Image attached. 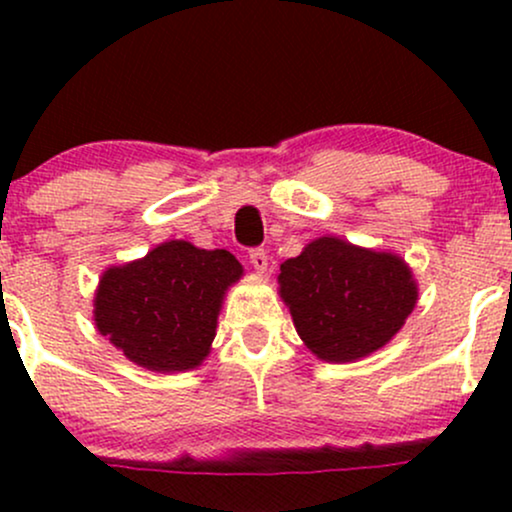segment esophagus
<instances>
[{"instance_id": "1", "label": "esophagus", "mask_w": 512, "mask_h": 512, "mask_svg": "<svg viewBox=\"0 0 512 512\" xmlns=\"http://www.w3.org/2000/svg\"><path fill=\"white\" fill-rule=\"evenodd\" d=\"M250 264H252V269H255L257 274L267 272V267H269L267 252H264V250H252L250 252Z\"/></svg>"}]
</instances>
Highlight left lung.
I'll use <instances>...</instances> for the list:
<instances>
[{
	"mask_svg": "<svg viewBox=\"0 0 512 512\" xmlns=\"http://www.w3.org/2000/svg\"><path fill=\"white\" fill-rule=\"evenodd\" d=\"M279 296L320 361L354 363L392 342L419 301V286L395 252L322 236L281 264Z\"/></svg>",
	"mask_w": 512,
	"mask_h": 512,
	"instance_id": "left-lung-1",
	"label": "left lung"
}]
</instances>
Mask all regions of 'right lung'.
Returning <instances> with one entry per match:
<instances>
[{
    "instance_id": "obj_1",
    "label": "right lung",
    "mask_w": 512,
    "mask_h": 512,
    "mask_svg": "<svg viewBox=\"0 0 512 512\" xmlns=\"http://www.w3.org/2000/svg\"><path fill=\"white\" fill-rule=\"evenodd\" d=\"M243 276L228 250L166 240L139 260L108 267L93 296V322L129 361L154 373L202 366L226 291Z\"/></svg>"
}]
</instances>
